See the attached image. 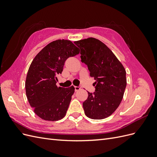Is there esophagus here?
<instances>
[{
  "instance_id": "1",
  "label": "esophagus",
  "mask_w": 157,
  "mask_h": 157,
  "mask_svg": "<svg viewBox=\"0 0 157 157\" xmlns=\"http://www.w3.org/2000/svg\"><path fill=\"white\" fill-rule=\"evenodd\" d=\"M80 89V86H75V92H77L78 91V90Z\"/></svg>"
}]
</instances>
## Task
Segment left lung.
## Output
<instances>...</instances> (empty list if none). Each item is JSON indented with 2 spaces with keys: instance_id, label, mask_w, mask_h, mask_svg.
<instances>
[{
  "instance_id": "8db88e82",
  "label": "left lung",
  "mask_w": 157,
  "mask_h": 157,
  "mask_svg": "<svg viewBox=\"0 0 157 157\" xmlns=\"http://www.w3.org/2000/svg\"><path fill=\"white\" fill-rule=\"evenodd\" d=\"M74 43L80 49V58L88 66L90 77L96 80V90L93 94L88 92L82 103L84 113L92 119H103L111 115L121 103L126 86V70L99 40L90 37Z\"/></svg>"
}]
</instances>
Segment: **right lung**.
<instances>
[{"mask_svg":"<svg viewBox=\"0 0 157 157\" xmlns=\"http://www.w3.org/2000/svg\"><path fill=\"white\" fill-rule=\"evenodd\" d=\"M79 52L71 41L59 39L46 45L33 59L25 80L26 96L42 119L56 121L65 116L75 88L57 86V76L61 74L66 59Z\"/></svg>","mask_w":157,"mask_h":157,"instance_id":"add662e5","label":"right lung"}]
</instances>
